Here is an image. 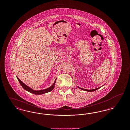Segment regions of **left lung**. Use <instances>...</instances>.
<instances>
[{"instance_id":"1","label":"left lung","mask_w":130,"mask_h":130,"mask_svg":"<svg viewBox=\"0 0 130 130\" xmlns=\"http://www.w3.org/2000/svg\"><path fill=\"white\" fill-rule=\"evenodd\" d=\"M79 89H80L81 90H83V91H87V92H93V91H96V90H98V89H99L100 88H101V87H99V88H96V89H93V90H87V89H82V88H81L80 87H77Z\"/></svg>"}]
</instances>
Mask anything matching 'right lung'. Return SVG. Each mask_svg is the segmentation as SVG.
I'll return each instance as SVG.
<instances>
[{
	"label": "right lung",
	"instance_id": "add662e5",
	"mask_svg": "<svg viewBox=\"0 0 130 130\" xmlns=\"http://www.w3.org/2000/svg\"><path fill=\"white\" fill-rule=\"evenodd\" d=\"M17 78H18V79L19 80V82L20 83V85H21V86L23 87V88L24 90H25L27 91H28V92H30V93H34L35 94H44L45 93H48V92H51L54 88L55 85V83H56V80H55L54 83V84L51 86L49 88H47V89H46L45 90H38V91H35V90H34L33 89H31V88H30L27 85H26L23 82H22L20 80L17 76Z\"/></svg>",
	"mask_w": 130,
	"mask_h": 130
}]
</instances>
